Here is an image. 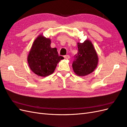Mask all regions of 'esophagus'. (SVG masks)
<instances>
[{"label": "esophagus", "instance_id": "esophagus-1", "mask_svg": "<svg viewBox=\"0 0 127 127\" xmlns=\"http://www.w3.org/2000/svg\"><path fill=\"white\" fill-rule=\"evenodd\" d=\"M64 57L65 59V60H69V59L70 58V56L69 55H65V56H64Z\"/></svg>", "mask_w": 127, "mask_h": 127}]
</instances>
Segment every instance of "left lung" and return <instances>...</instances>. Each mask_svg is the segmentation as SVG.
<instances>
[{
    "label": "left lung",
    "instance_id": "left-lung-1",
    "mask_svg": "<svg viewBox=\"0 0 127 127\" xmlns=\"http://www.w3.org/2000/svg\"><path fill=\"white\" fill-rule=\"evenodd\" d=\"M78 52L72 63L74 72L79 76H85L93 72L96 68L98 58L93 44L90 40L77 43Z\"/></svg>",
    "mask_w": 127,
    "mask_h": 127
}]
</instances>
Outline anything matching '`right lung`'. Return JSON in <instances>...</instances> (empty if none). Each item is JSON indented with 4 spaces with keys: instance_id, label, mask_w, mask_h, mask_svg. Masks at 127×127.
I'll return each instance as SVG.
<instances>
[{
    "instance_id": "obj_1",
    "label": "right lung",
    "mask_w": 127,
    "mask_h": 127,
    "mask_svg": "<svg viewBox=\"0 0 127 127\" xmlns=\"http://www.w3.org/2000/svg\"><path fill=\"white\" fill-rule=\"evenodd\" d=\"M51 39L42 34L34 40L28 56L30 69L35 74L46 77L54 72L57 64L64 59L56 48H51Z\"/></svg>"
}]
</instances>
